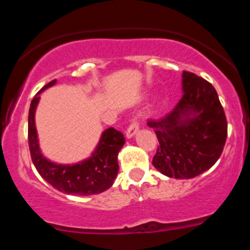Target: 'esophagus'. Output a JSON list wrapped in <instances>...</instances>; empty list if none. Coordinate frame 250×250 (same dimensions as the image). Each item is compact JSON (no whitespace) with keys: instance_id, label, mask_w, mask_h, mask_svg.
<instances>
[{"instance_id":"obj_1","label":"esophagus","mask_w":250,"mask_h":250,"mask_svg":"<svg viewBox=\"0 0 250 250\" xmlns=\"http://www.w3.org/2000/svg\"><path fill=\"white\" fill-rule=\"evenodd\" d=\"M139 131V121L138 119L134 118L131 120V124L129 125V127L126 129V138H132V136L135 135L136 132Z\"/></svg>"}]
</instances>
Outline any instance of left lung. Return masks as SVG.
<instances>
[{"instance_id":"8db88e82","label":"left lung","mask_w":250,"mask_h":250,"mask_svg":"<svg viewBox=\"0 0 250 250\" xmlns=\"http://www.w3.org/2000/svg\"><path fill=\"white\" fill-rule=\"evenodd\" d=\"M183 98L164 118L149 120L159 140L152 165L161 174L191 179L210 169L222 155L228 135L224 109L214 86L183 72Z\"/></svg>"}]
</instances>
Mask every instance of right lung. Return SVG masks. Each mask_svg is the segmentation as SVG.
Segmentation results:
<instances>
[{"mask_svg": "<svg viewBox=\"0 0 250 250\" xmlns=\"http://www.w3.org/2000/svg\"><path fill=\"white\" fill-rule=\"evenodd\" d=\"M52 80L45 85L32 99L28 111V146L31 159L39 174L59 191L66 194L92 195L107 190L118 175V154L125 144L123 132L109 127L103 132L100 143L91 158L72 165L55 164L41 154L35 126V110L39 104V94L50 86Z\"/></svg>", "mask_w": 250, "mask_h": 250, "instance_id": "1", "label": "right lung"}]
</instances>
